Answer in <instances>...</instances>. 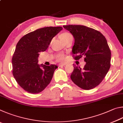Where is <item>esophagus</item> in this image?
<instances>
[{
  "instance_id": "34e87169",
  "label": "esophagus",
  "mask_w": 123,
  "mask_h": 123,
  "mask_svg": "<svg viewBox=\"0 0 123 123\" xmlns=\"http://www.w3.org/2000/svg\"><path fill=\"white\" fill-rule=\"evenodd\" d=\"M66 65V64H64V63H63V64H60L59 65V67H62V66H64Z\"/></svg>"
}]
</instances>
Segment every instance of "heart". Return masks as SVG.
Here are the masks:
<instances>
[{
  "label": "heart",
  "instance_id": "1",
  "mask_svg": "<svg viewBox=\"0 0 123 123\" xmlns=\"http://www.w3.org/2000/svg\"><path fill=\"white\" fill-rule=\"evenodd\" d=\"M71 36H72V35L69 34V33L64 32V33H63V34H62L61 35L60 37H61L62 41H63V40H65V39H67L68 38H69V37ZM56 59H57V60L58 61L62 62H64V61H65L66 56L64 54H59V55L57 56Z\"/></svg>",
  "mask_w": 123,
  "mask_h": 123
}]
</instances>
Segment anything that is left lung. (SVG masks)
I'll list each match as a JSON object with an SVG mask.
<instances>
[{
    "mask_svg": "<svg viewBox=\"0 0 123 123\" xmlns=\"http://www.w3.org/2000/svg\"><path fill=\"white\" fill-rule=\"evenodd\" d=\"M75 39L72 53L74 59L85 57L83 69L74 65L72 80L81 88L88 90L97 87L111 66V53L105 36L94 29L80 25H63Z\"/></svg>",
    "mask_w": 123,
    "mask_h": 123,
    "instance_id": "1",
    "label": "left lung"
}]
</instances>
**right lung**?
<instances>
[{"label": "right lung", "instance_id": "1", "mask_svg": "<svg viewBox=\"0 0 123 123\" xmlns=\"http://www.w3.org/2000/svg\"><path fill=\"white\" fill-rule=\"evenodd\" d=\"M62 29L50 26L37 29L24 35L17 44L12 59V74L18 85L28 93L41 92L50 82L58 67L39 65L38 57Z\"/></svg>", "mask_w": 123, "mask_h": 123}]
</instances>
